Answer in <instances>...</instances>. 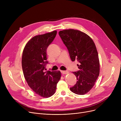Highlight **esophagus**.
Listing matches in <instances>:
<instances>
[{"mask_svg": "<svg viewBox=\"0 0 121 121\" xmlns=\"http://www.w3.org/2000/svg\"><path fill=\"white\" fill-rule=\"evenodd\" d=\"M61 72L63 74H66L69 73V72L67 71H61Z\"/></svg>", "mask_w": 121, "mask_h": 121, "instance_id": "1", "label": "esophagus"}]
</instances>
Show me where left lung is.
<instances>
[{"label": "left lung", "instance_id": "left-lung-1", "mask_svg": "<svg viewBox=\"0 0 121 121\" xmlns=\"http://www.w3.org/2000/svg\"><path fill=\"white\" fill-rule=\"evenodd\" d=\"M59 35L67 47L72 61L78 60L79 71L73 72L77 79L71 91L84 95L95 85L99 73V62L97 50L93 40L86 34L74 30L60 31Z\"/></svg>", "mask_w": 121, "mask_h": 121}]
</instances>
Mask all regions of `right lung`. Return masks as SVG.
<instances>
[{
    "label": "right lung",
    "mask_w": 121,
    "mask_h": 121,
    "mask_svg": "<svg viewBox=\"0 0 121 121\" xmlns=\"http://www.w3.org/2000/svg\"><path fill=\"white\" fill-rule=\"evenodd\" d=\"M57 31L33 37L25 45L22 64L24 78L29 86L37 94L48 98L55 93L61 78L60 72L47 71V49L52 42Z\"/></svg>",
    "instance_id": "1"
}]
</instances>
